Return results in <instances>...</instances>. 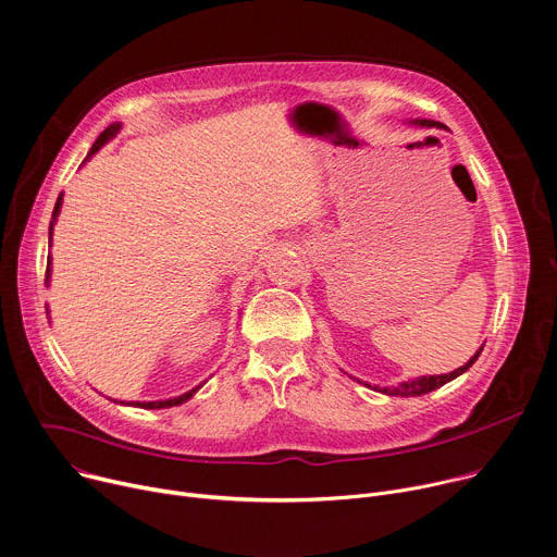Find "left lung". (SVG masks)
Returning <instances> with one entry per match:
<instances>
[{
	"instance_id": "left-lung-1",
	"label": "left lung",
	"mask_w": 557,
	"mask_h": 557,
	"mask_svg": "<svg viewBox=\"0 0 557 557\" xmlns=\"http://www.w3.org/2000/svg\"><path fill=\"white\" fill-rule=\"evenodd\" d=\"M407 123L409 126H418V128H445L447 131V126H443L441 121H431V119H407ZM484 347V345H482ZM482 347L462 364V367H458V369H454V372H449V374H438V376H418V379H409V381H400V383H396V385H385V387H381V385H369V383H362V381H358V379H354V381H358L360 385H364V387H369V389H374V392H381V394H385V396H400V398H409V396H422V394H429V392H434V389H438V387H443V385H447V383H451L454 379H458L460 374H465L467 369L478 360V356H480V351H482Z\"/></svg>"
}]
</instances>
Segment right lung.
Wrapping results in <instances>:
<instances>
[{"mask_svg":"<svg viewBox=\"0 0 557 557\" xmlns=\"http://www.w3.org/2000/svg\"><path fill=\"white\" fill-rule=\"evenodd\" d=\"M119 131H121V123H112V126H108L101 135H99V139L92 144V148H90V152H88V157L84 159V163L82 165H86L110 139H114L116 135H119ZM61 203H64V195H59L57 197V203H54V210H52V221H50V227H48V247L52 245V232H54V223H57V216H59V212H61ZM52 259H50V255H48V268H46V285H50V272H52ZM206 385V381L201 383V385H197V387H193L190 392H185V394H181V396H174V398H165V400H114V398H110L112 403H116V405H123V407H139V409H165V407H176V405H183V403H188L201 387Z\"/></svg>","mask_w":557,"mask_h":557,"instance_id":"right-lung-1","label":"right lung"}]
</instances>
